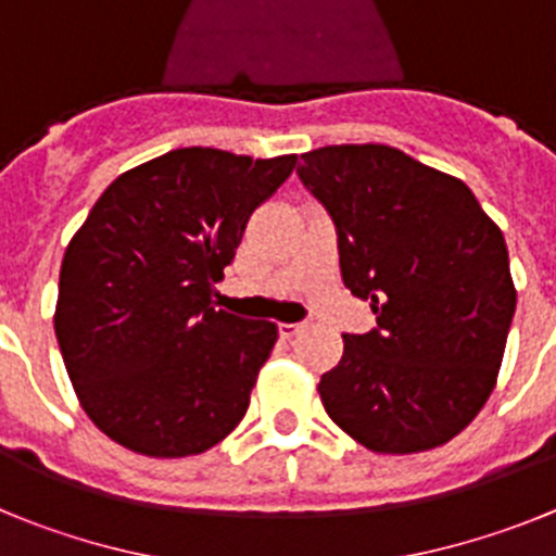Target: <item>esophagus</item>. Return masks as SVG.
Here are the masks:
<instances>
[{
  "label": "esophagus",
  "instance_id": "obj_1",
  "mask_svg": "<svg viewBox=\"0 0 556 556\" xmlns=\"http://www.w3.org/2000/svg\"><path fill=\"white\" fill-rule=\"evenodd\" d=\"M301 331H306V323H281V326H278V333H281L283 339L298 337Z\"/></svg>",
  "mask_w": 556,
  "mask_h": 556
}]
</instances>
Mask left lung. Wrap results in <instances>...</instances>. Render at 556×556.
I'll list each match as a JSON object with an SVG mask.
<instances>
[{
  "label": "left lung",
  "instance_id": "8db88e82",
  "mask_svg": "<svg viewBox=\"0 0 556 556\" xmlns=\"http://www.w3.org/2000/svg\"><path fill=\"white\" fill-rule=\"evenodd\" d=\"M303 186L337 225L342 281L378 326L342 333L328 417L376 454L448 443L488 404L513 326L509 253L473 191L387 144L303 152Z\"/></svg>",
  "mask_w": 556,
  "mask_h": 556
}]
</instances>
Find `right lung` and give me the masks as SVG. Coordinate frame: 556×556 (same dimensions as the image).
<instances>
[{
  "instance_id": "add662e5",
  "label": "right lung",
  "mask_w": 556,
  "mask_h": 556,
  "mask_svg": "<svg viewBox=\"0 0 556 556\" xmlns=\"http://www.w3.org/2000/svg\"><path fill=\"white\" fill-rule=\"evenodd\" d=\"M294 164L172 150L122 172L72 236L55 337L77 401L113 443L178 459L239 426L278 326L217 308L214 283Z\"/></svg>"
}]
</instances>
